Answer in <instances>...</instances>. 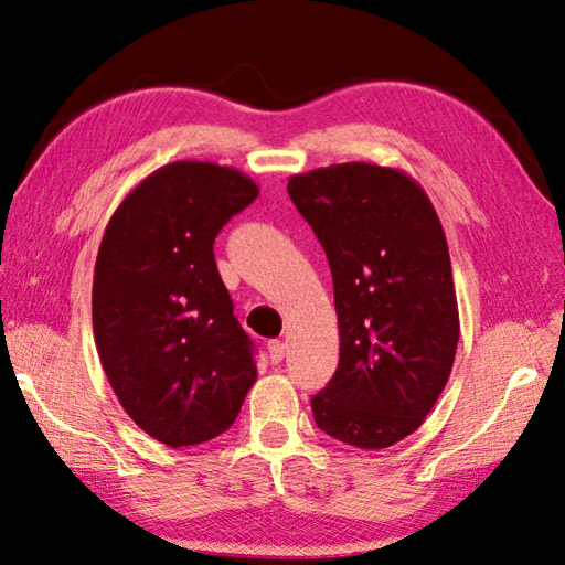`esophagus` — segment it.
Returning a JSON list of instances; mask_svg holds the SVG:
<instances>
[{
  "label": "esophagus",
  "instance_id": "obj_1",
  "mask_svg": "<svg viewBox=\"0 0 565 565\" xmlns=\"http://www.w3.org/2000/svg\"><path fill=\"white\" fill-rule=\"evenodd\" d=\"M286 353V343L284 341H269V359L271 363H281Z\"/></svg>",
  "mask_w": 565,
  "mask_h": 565
}]
</instances>
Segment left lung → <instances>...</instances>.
Listing matches in <instances>:
<instances>
[{
  "mask_svg": "<svg viewBox=\"0 0 565 565\" xmlns=\"http://www.w3.org/2000/svg\"><path fill=\"white\" fill-rule=\"evenodd\" d=\"M289 196L327 252L341 337L313 418L349 446H394L424 424L454 366L461 329L444 226L414 179L366 161L296 174Z\"/></svg>",
  "mask_w": 565,
  "mask_h": 565,
  "instance_id": "obj_1",
  "label": "left lung"
}]
</instances>
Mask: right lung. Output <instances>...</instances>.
Segmentation results:
<instances>
[{"label": "right lung", "instance_id": "obj_1", "mask_svg": "<svg viewBox=\"0 0 565 565\" xmlns=\"http://www.w3.org/2000/svg\"><path fill=\"white\" fill-rule=\"evenodd\" d=\"M259 186L232 167L174 161L134 186L104 232L94 341L119 404L171 448L234 424L256 381L254 343L214 262V238Z\"/></svg>", "mask_w": 565, "mask_h": 565}]
</instances>
